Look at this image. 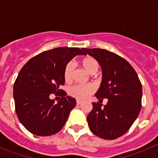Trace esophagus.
<instances>
[{
	"mask_svg": "<svg viewBox=\"0 0 158 158\" xmlns=\"http://www.w3.org/2000/svg\"><path fill=\"white\" fill-rule=\"evenodd\" d=\"M76 103H77V105H80V104L82 103V102H81V101H79V100H77V101H76Z\"/></svg>",
	"mask_w": 158,
	"mask_h": 158,
	"instance_id": "esophagus-1",
	"label": "esophagus"
}]
</instances>
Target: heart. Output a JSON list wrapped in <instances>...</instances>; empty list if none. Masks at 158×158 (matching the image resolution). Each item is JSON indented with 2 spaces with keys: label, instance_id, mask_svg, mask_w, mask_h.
I'll return each mask as SVG.
<instances>
[{
  "label": "heart",
  "instance_id": "b5f03b06",
  "mask_svg": "<svg viewBox=\"0 0 158 158\" xmlns=\"http://www.w3.org/2000/svg\"><path fill=\"white\" fill-rule=\"evenodd\" d=\"M80 64L84 69L88 73L94 74L98 70L99 64L96 59L94 57L87 56L84 57L80 60ZM74 74V65L72 63H68L65 65L64 69V79L65 82L69 83L72 80ZM95 91V88L92 84H85V85H74L69 89V94L74 98L79 100H84L89 98L92 94Z\"/></svg>",
  "mask_w": 158,
  "mask_h": 158
}]
</instances>
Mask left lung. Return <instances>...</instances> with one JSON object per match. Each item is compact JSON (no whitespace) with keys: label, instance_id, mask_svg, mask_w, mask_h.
<instances>
[{"label":"left lung","instance_id":"1","mask_svg":"<svg viewBox=\"0 0 158 158\" xmlns=\"http://www.w3.org/2000/svg\"><path fill=\"white\" fill-rule=\"evenodd\" d=\"M85 55L94 57L102 69V80L95 94L99 102L107 98L106 105L93 102L87 116L89 127L104 139H115L130 130L139 114L142 84L129 62L107 50L84 48Z\"/></svg>","mask_w":158,"mask_h":158}]
</instances>
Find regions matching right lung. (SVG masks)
<instances>
[{
    "label": "right lung",
    "mask_w": 158,
    "mask_h": 158,
    "mask_svg": "<svg viewBox=\"0 0 158 158\" xmlns=\"http://www.w3.org/2000/svg\"><path fill=\"white\" fill-rule=\"evenodd\" d=\"M84 48H57L30 59L21 69L14 84V100L19 120L27 130L38 136L59 132L66 122L75 99L66 96L59 87L64 84V67ZM62 98L57 104L52 93Z\"/></svg>",
    "instance_id": "obj_1"
}]
</instances>
